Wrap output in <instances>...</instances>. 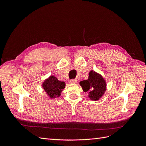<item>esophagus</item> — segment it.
I'll return each mask as SVG.
<instances>
[{
	"label": "esophagus",
	"instance_id": "1",
	"mask_svg": "<svg viewBox=\"0 0 146 146\" xmlns=\"http://www.w3.org/2000/svg\"><path fill=\"white\" fill-rule=\"evenodd\" d=\"M69 82L70 83H76L77 82V80H76V79H72V80H70L69 81Z\"/></svg>",
	"mask_w": 146,
	"mask_h": 146
}]
</instances>
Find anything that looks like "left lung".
<instances>
[{"label": "left lung", "instance_id": "1", "mask_svg": "<svg viewBox=\"0 0 146 146\" xmlns=\"http://www.w3.org/2000/svg\"><path fill=\"white\" fill-rule=\"evenodd\" d=\"M84 92H88L89 98L92 100H98L106 91L105 81L100 74L91 70L87 80L80 82Z\"/></svg>", "mask_w": 146, "mask_h": 146}]
</instances>
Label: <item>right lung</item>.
Here are the masks:
<instances>
[{
  "label": "right lung",
  "mask_w": 146,
  "mask_h": 146,
  "mask_svg": "<svg viewBox=\"0 0 146 146\" xmlns=\"http://www.w3.org/2000/svg\"><path fill=\"white\" fill-rule=\"evenodd\" d=\"M42 87L50 98H55L60 96L61 91L65 88V83L52 76L43 83Z\"/></svg>",
  "instance_id": "add662e5"
}]
</instances>
